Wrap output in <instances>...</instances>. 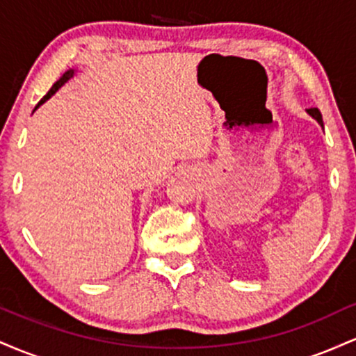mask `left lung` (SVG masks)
<instances>
[{
	"label": "left lung",
	"instance_id": "obj_1",
	"mask_svg": "<svg viewBox=\"0 0 356 356\" xmlns=\"http://www.w3.org/2000/svg\"><path fill=\"white\" fill-rule=\"evenodd\" d=\"M306 112L309 113V115H312L314 120H318V124H320L321 127H323V118H321V113H320V110L318 108H308L306 110Z\"/></svg>",
	"mask_w": 356,
	"mask_h": 356
}]
</instances>
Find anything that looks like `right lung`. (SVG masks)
Here are the masks:
<instances>
[{"label":"right lung","mask_w":356,"mask_h":356,"mask_svg":"<svg viewBox=\"0 0 356 356\" xmlns=\"http://www.w3.org/2000/svg\"><path fill=\"white\" fill-rule=\"evenodd\" d=\"M73 73H75V70H68V72H65V73H63V75H61V76H60V79H58V80H56V81H55V83H53V87H51L50 90H48V93H47V95H44V97H43V99L38 102V105H36V107H35V110H36V108H38V107H40V105H42V104H44V102H47L48 99H50V97L53 95V93H55V92H56V90H58L60 87H63V85H65V83H67V81L72 79V76H73ZM35 110H33V112H35Z\"/></svg>","instance_id":"1"}]
</instances>
